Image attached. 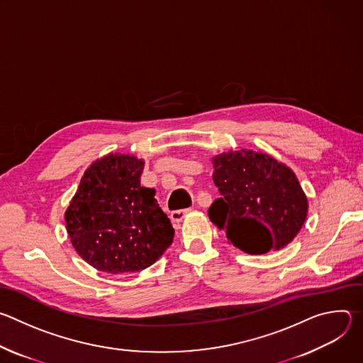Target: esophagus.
<instances>
[{
	"instance_id": "1",
	"label": "esophagus",
	"mask_w": 363,
	"mask_h": 363,
	"mask_svg": "<svg viewBox=\"0 0 363 363\" xmlns=\"http://www.w3.org/2000/svg\"><path fill=\"white\" fill-rule=\"evenodd\" d=\"M192 211V208H188V210H177V211H172L171 213V220L174 221V223H179V221H182L184 218H185V216L186 214H189Z\"/></svg>"
}]
</instances>
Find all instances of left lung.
I'll list each match as a JSON object with an SVG mask.
<instances>
[{
  "instance_id": "obj_1",
  "label": "left lung",
  "mask_w": 363,
  "mask_h": 363,
  "mask_svg": "<svg viewBox=\"0 0 363 363\" xmlns=\"http://www.w3.org/2000/svg\"><path fill=\"white\" fill-rule=\"evenodd\" d=\"M221 196L208 210L228 242L247 254L286 247L301 230L307 198L294 172L266 153L230 150L213 160Z\"/></svg>"
}]
</instances>
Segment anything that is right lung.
Returning <instances> with one entry per match:
<instances>
[{
    "mask_svg": "<svg viewBox=\"0 0 363 363\" xmlns=\"http://www.w3.org/2000/svg\"><path fill=\"white\" fill-rule=\"evenodd\" d=\"M145 162L109 153L84 172L66 211L70 241L86 263L109 274L140 272L172 244L174 228L155 199L140 186Z\"/></svg>",
    "mask_w": 363,
    "mask_h": 363,
    "instance_id": "obj_1",
    "label": "right lung"
}]
</instances>
